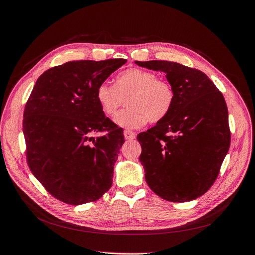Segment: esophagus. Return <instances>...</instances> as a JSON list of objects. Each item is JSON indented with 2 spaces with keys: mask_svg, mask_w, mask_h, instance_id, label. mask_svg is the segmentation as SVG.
Instances as JSON below:
<instances>
[{
  "mask_svg": "<svg viewBox=\"0 0 255 255\" xmlns=\"http://www.w3.org/2000/svg\"><path fill=\"white\" fill-rule=\"evenodd\" d=\"M125 137H126V139L130 140V139H134V138L136 137V134L134 132H132V130L126 129L125 130Z\"/></svg>",
  "mask_w": 255,
  "mask_h": 255,
  "instance_id": "1",
  "label": "esophagus"
}]
</instances>
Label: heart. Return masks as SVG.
<instances>
[{"instance_id":"b5f03b06","label":"heart","mask_w":255,"mask_h":255,"mask_svg":"<svg viewBox=\"0 0 255 255\" xmlns=\"http://www.w3.org/2000/svg\"><path fill=\"white\" fill-rule=\"evenodd\" d=\"M127 99L128 109L115 118L116 125L126 128L143 127L148 120L156 123L167 117L174 103V89L171 84L157 79V75L132 68L117 75L115 84L101 83L96 89V100L106 116H114Z\"/></svg>"}]
</instances>
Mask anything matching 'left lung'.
Wrapping results in <instances>:
<instances>
[{
	"instance_id": "left-lung-1",
	"label": "left lung",
	"mask_w": 255,
	"mask_h": 255,
	"mask_svg": "<svg viewBox=\"0 0 255 255\" xmlns=\"http://www.w3.org/2000/svg\"><path fill=\"white\" fill-rule=\"evenodd\" d=\"M135 63L165 72L175 94L167 117L137 136L145 182L167 201H191L212 187L230 148L225 98L197 69L166 60Z\"/></svg>"
}]
</instances>
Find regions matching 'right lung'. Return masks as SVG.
<instances>
[{"mask_svg":"<svg viewBox=\"0 0 255 255\" xmlns=\"http://www.w3.org/2000/svg\"><path fill=\"white\" fill-rule=\"evenodd\" d=\"M126 63L68 61L44 71L30 92L23 114L26 160L61 202H94L112 186L125 136L100 109L96 89Z\"/></svg>","mask_w":255,"mask_h":255,"instance_id":"right-lung-1","label":"right lung"}]
</instances>
